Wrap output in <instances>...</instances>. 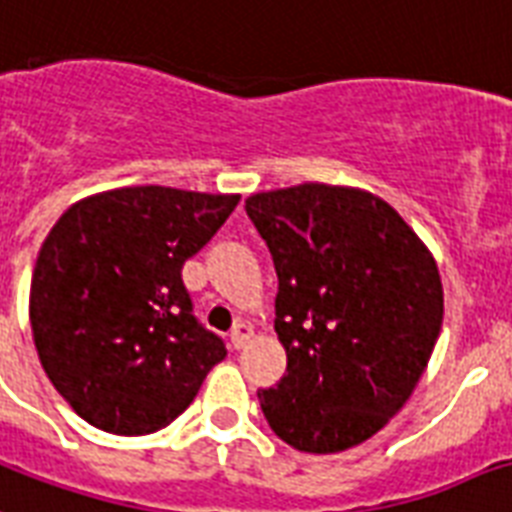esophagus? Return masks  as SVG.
<instances>
[{
    "mask_svg": "<svg viewBox=\"0 0 512 512\" xmlns=\"http://www.w3.org/2000/svg\"><path fill=\"white\" fill-rule=\"evenodd\" d=\"M251 336L253 328L248 326V323H237V326L232 328V347H235V350H243L245 344L251 342Z\"/></svg>",
    "mask_w": 512,
    "mask_h": 512,
    "instance_id": "esophagus-1",
    "label": "esophagus"
}]
</instances>
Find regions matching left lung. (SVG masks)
<instances>
[{
  "label": "left lung",
  "mask_w": 512,
  "mask_h": 512,
  "mask_svg": "<svg viewBox=\"0 0 512 512\" xmlns=\"http://www.w3.org/2000/svg\"><path fill=\"white\" fill-rule=\"evenodd\" d=\"M245 211L277 272L288 374L259 390L280 441L336 454L376 435L425 374L443 323L433 253L382 197L307 181L251 194Z\"/></svg>",
  "instance_id": "left-lung-1"
}]
</instances>
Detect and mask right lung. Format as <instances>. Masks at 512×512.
<instances>
[{
    "instance_id": "add662e5",
    "label": "right lung",
    "mask_w": 512,
    "mask_h": 512,
    "mask_svg": "<svg viewBox=\"0 0 512 512\" xmlns=\"http://www.w3.org/2000/svg\"><path fill=\"white\" fill-rule=\"evenodd\" d=\"M237 202L240 194L122 186L55 221L31 277V334L47 379L85 422L157 433L227 358L192 315L181 267Z\"/></svg>"
}]
</instances>
